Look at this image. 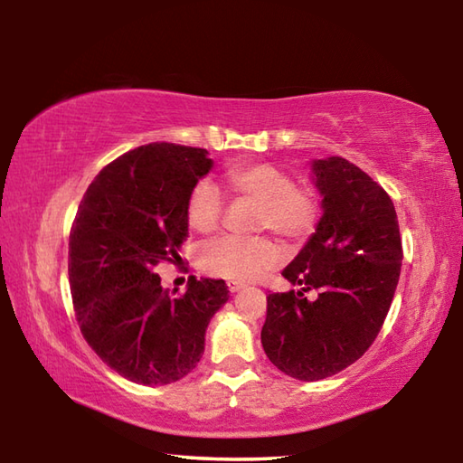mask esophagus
<instances>
[{"mask_svg":"<svg viewBox=\"0 0 463 463\" xmlns=\"http://www.w3.org/2000/svg\"><path fill=\"white\" fill-rule=\"evenodd\" d=\"M226 286H229V289L231 292L234 294V292H239V289H242L245 288V284H241V281H234V279H231V281H226Z\"/></svg>","mask_w":463,"mask_h":463,"instance_id":"1","label":"esophagus"}]
</instances>
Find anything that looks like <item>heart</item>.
Here are the masks:
<instances>
[{"label":"heart","mask_w":463,"mask_h":463,"mask_svg":"<svg viewBox=\"0 0 463 463\" xmlns=\"http://www.w3.org/2000/svg\"><path fill=\"white\" fill-rule=\"evenodd\" d=\"M222 185L234 198L257 202L255 229H269L281 237L300 241L315 231L318 198L308 187H296L292 175L269 163L232 167L222 175ZM224 200L214 184L203 179L187 195L185 216L190 229L208 234L218 229ZM281 250L268 239L221 237L200 249V268L210 276L249 281L271 269Z\"/></svg>","instance_id":"obj_1"}]
</instances>
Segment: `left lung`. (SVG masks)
Listing matches in <instances>:
<instances>
[{"label": "left lung", "mask_w": 463, "mask_h": 463, "mask_svg": "<svg viewBox=\"0 0 463 463\" xmlns=\"http://www.w3.org/2000/svg\"><path fill=\"white\" fill-rule=\"evenodd\" d=\"M323 216L281 271L300 289L268 296L261 343L289 378L325 380L355 364L375 341L394 298L402 242L390 195L343 156L310 163ZM315 291L307 300L303 296Z\"/></svg>", "instance_id": "1"}]
</instances>
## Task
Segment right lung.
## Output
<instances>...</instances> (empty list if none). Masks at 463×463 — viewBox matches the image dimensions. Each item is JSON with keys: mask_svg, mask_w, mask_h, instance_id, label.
I'll list each match as a JSON object with an SVG mask.
<instances>
[{"mask_svg": "<svg viewBox=\"0 0 463 463\" xmlns=\"http://www.w3.org/2000/svg\"><path fill=\"white\" fill-rule=\"evenodd\" d=\"M206 148L151 143L99 171L69 234V284L90 347L122 378L165 386L198 365L203 335L229 300L224 279L163 289L155 265L182 260L185 203L213 169Z\"/></svg>", "mask_w": 463, "mask_h": 463, "instance_id": "obj_1", "label": "right lung"}]
</instances>
